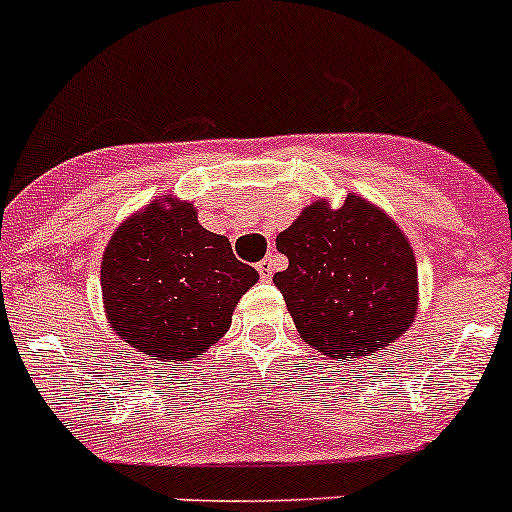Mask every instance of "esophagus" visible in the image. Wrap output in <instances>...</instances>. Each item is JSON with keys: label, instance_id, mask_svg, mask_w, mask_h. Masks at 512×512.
I'll return each mask as SVG.
<instances>
[{"label": "esophagus", "instance_id": "obj_1", "mask_svg": "<svg viewBox=\"0 0 512 512\" xmlns=\"http://www.w3.org/2000/svg\"><path fill=\"white\" fill-rule=\"evenodd\" d=\"M257 272H260L262 280H270L272 272H275V265H272L270 257H265V260H262V262H257Z\"/></svg>", "mask_w": 512, "mask_h": 512}]
</instances>
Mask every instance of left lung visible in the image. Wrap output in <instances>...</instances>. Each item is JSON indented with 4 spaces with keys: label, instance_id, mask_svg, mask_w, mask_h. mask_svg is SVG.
Listing matches in <instances>:
<instances>
[{
    "label": "left lung",
    "instance_id": "1",
    "mask_svg": "<svg viewBox=\"0 0 512 512\" xmlns=\"http://www.w3.org/2000/svg\"><path fill=\"white\" fill-rule=\"evenodd\" d=\"M277 250L290 260L272 277L297 332L322 355L362 357L388 347L418 307V270L410 242L388 215L357 195L330 210L307 207Z\"/></svg>",
    "mask_w": 512,
    "mask_h": 512
}]
</instances>
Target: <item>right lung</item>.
Returning a JSON list of instances; mask_svg holds the SVG:
<instances>
[{
  "label": "right lung",
  "instance_id": "1",
  "mask_svg": "<svg viewBox=\"0 0 512 512\" xmlns=\"http://www.w3.org/2000/svg\"><path fill=\"white\" fill-rule=\"evenodd\" d=\"M260 280L227 237L205 230L190 202H155L124 222L102 257L114 332L157 360H195L220 340L240 297Z\"/></svg>",
  "mask_w": 512,
  "mask_h": 512
}]
</instances>
